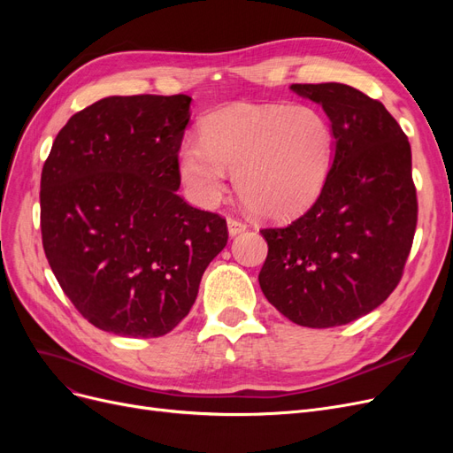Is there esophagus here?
I'll list each match as a JSON object with an SVG mask.
<instances>
[{"label": "esophagus", "mask_w": 453, "mask_h": 453, "mask_svg": "<svg viewBox=\"0 0 453 453\" xmlns=\"http://www.w3.org/2000/svg\"><path fill=\"white\" fill-rule=\"evenodd\" d=\"M226 223H228V234L230 236H238V234H242L245 228H248V225L240 221V219H236V217H228Z\"/></svg>", "instance_id": "obj_1"}]
</instances>
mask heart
Segmentation results:
<instances>
[{
    "label": "heart",
    "instance_id": "heart-1",
    "mask_svg": "<svg viewBox=\"0 0 453 453\" xmlns=\"http://www.w3.org/2000/svg\"><path fill=\"white\" fill-rule=\"evenodd\" d=\"M333 128L315 107L236 104L203 120L202 140H187L177 168L202 205L223 198L236 172L242 200L257 215L289 219L318 200L331 170Z\"/></svg>",
    "mask_w": 453,
    "mask_h": 453
}]
</instances>
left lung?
<instances>
[{"instance_id": "obj_1", "label": "left lung", "mask_w": 453, "mask_h": 453, "mask_svg": "<svg viewBox=\"0 0 453 453\" xmlns=\"http://www.w3.org/2000/svg\"><path fill=\"white\" fill-rule=\"evenodd\" d=\"M331 120L334 158L311 208L265 228L258 283L296 325L326 328L372 311L403 278L418 223L412 150L378 100L342 83L291 85Z\"/></svg>"}]
</instances>
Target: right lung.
<instances>
[{
    "mask_svg": "<svg viewBox=\"0 0 453 453\" xmlns=\"http://www.w3.org/2000/svg\"><path fill=\"white\" fill-rule=\"evenodd\" d=\"M190 96H109L58 132L41 172V236L85 319L132 338L168 334L228 240L226 221L188 205L177 153Z\"/></svg>",
    "mask_w": 453,
    "mask_h": 453,
    "instance_id": "1",
    "label": "right lung"
}]
</instances>
